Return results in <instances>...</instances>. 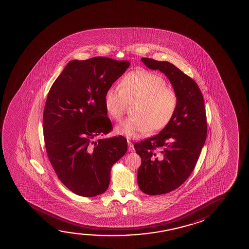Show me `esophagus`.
Masks as SVG:
<instances>
[{"label": "esophagus", "instance_id": "obj_1", "mask_svg": "<svg viewBox=\"0 0 249 249\" xmlns=\"http://www.w3.org/2000/svg\"><path fill=\"white\" fill-rule=\"evenodd\" d=\"M127 143H128V150H129V151H134V147H133V143L129 141V140H127Z\"/></svg>", "mask_w": 249, "mask_h": 249}]
</instances>
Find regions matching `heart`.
Returning a JSON list of instances; mask_svg holds the SVG:
<instances>
[{
	"mask_svg": "<svg viewBox=\"0 0 249 249\" xmlns=\"http://www.w3.org/2000/svg\"><path fill=\"white\" fill-rule=\"evenodd\" d=\"M105 107L109 118L119 121L127 104H135L130 117L116 127V132L127 139L144 136L150 130L157 133L171 123L177 111L178 96L167 88L161 76L146 70L127 73L119 88L110 87L105 94Z\"/></svg>",
	"mask_w": 249,
	"mask_h": 249,
	"instance_id": "heart-1",
	"label": "heart"
}]
</instances>
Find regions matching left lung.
Segmentation results:
<instances>
[{
    "mask_svg": "<svg viewBox=\"0 0 249 249\" xmlns=\"http://www.w3.org/2000/svg\"><path fill=\"white\" fill-rule=\"evenodd\" d=\"M144 65L159 70L178 96L171 123L156 136L134 144L141 157L138 184L145 194H166L179 187L191 175L207 138L204 99L196 82L167 61L142 58Z\"/></svg>",
    "mask_w": 249,
    "mask_h": 249,
    "instance_id": "left-lung-1",
    "label": "left lung"
}]
</instances>
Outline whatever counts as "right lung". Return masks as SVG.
Wrapping results in <instances>:
<instances>
[{
  "instance_id": "right-lung-1",
  "label": "right lung",
  "mask_w": 249,
  "mask_h": 249,
  "mask_svg": "<svg viewBox=\"0 0 249 249\" xmlns=\"http://www.w3.org/2000/svg\"><path fill=\"white\" fill-rule=\"evenodd\" d=\"M129 65L106 57L72 60L48 92L43 112L48 159L59 180L78 196L103 194L111 167L126 152L124 137H102L113 129L106 116V90Z\"/></svg>"
}]
</instances>
